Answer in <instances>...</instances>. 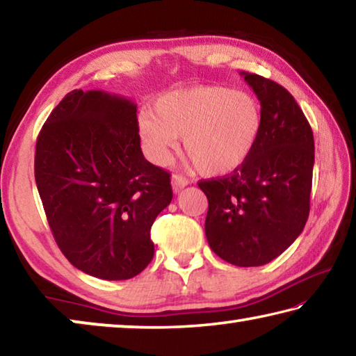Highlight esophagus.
Masks as SVG:
<instances>
[{
  "instance_id": "esophagus-1",
  "label": "esophagus",
  "mask_w": 356,
  "mask_h": 356,
  "mask_svg": "<svg viewBox=\"0 0 356 356\" xmlns=\"http://www.w3.org/2000/svg\"><path fill=\"white\" fill-rule=\"evenodd\" d=\"M171 184H172L174 193H179L180 190L185 188V186L188 185V180L182 177V176H179V174H174V176L171 177Z\"/></svg>"
}]
</instances>
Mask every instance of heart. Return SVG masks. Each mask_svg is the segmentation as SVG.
Masks as SVG:
<instances>
[{"instance_id":"obj_1","label":"heart","mask_w":356,"mask_h":356,"mask_svg":"<svg viewBox=\"0 0 356 356\" xmlns=\"http://www.w3.org/2000/svg\"><path fill=\"white\" fill-rule=\"evenodd\" d=\"M138 118V131L150 160L165 165L182 138V150L206 177L238 171L259 143L262 105L254 95L202 84L165 92Z\"/></svg>"}]
</instances>
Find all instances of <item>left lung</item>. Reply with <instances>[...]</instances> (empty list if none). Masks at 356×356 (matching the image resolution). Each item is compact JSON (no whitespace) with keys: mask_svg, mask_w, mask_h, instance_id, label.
Masks as SVG:
<instances>
[{"mask_svg":"<svg viewBox=\"0 0 356 356\" xmlns=\"http://www.w3.org/2000/svg\"><path fill=\"white\" fill-rule=\"evenodd\" d=\"M240 75L262 105L261 138L238 171L197 185L209 201L210 248L237 267H259L284 252L308 220L314 136L287 89L261 75Z\"/></svg>","mask_w":356,"mask_h":356,"instance_id":"8db88e82","label":"left lung"}]
</instances>
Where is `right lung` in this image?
Wrapping results in <instances>:
<instances>
[{
	"label": "right lung",
	"mask_w": 356,
	"mask_h": 356,
	"mask_svg": "<svg viewBox=\"0 0 356 356\" xmlns=\"http://www.w3.org/2000/svg\"><path fill=\"white\" fill-rule=\"evenodd\" d=\"M136 105L105 91L69 92L35 143V185L56 243L81 272L130 280L154 257L150 227L170 206V172L144 159Z\"/></svg>",
	"instance_id": "obj_1"
}]
</instances>
